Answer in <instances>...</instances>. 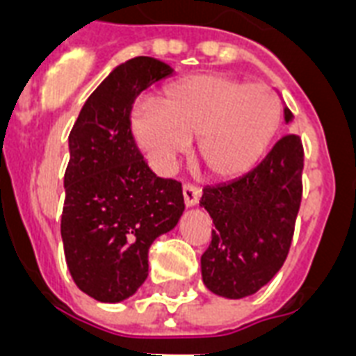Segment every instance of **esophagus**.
Segmentation results:
<instances>
[{
  "label": "esophagus",
  "instance_id": "34e87169",
  "mask_svg": "<svg viewBox=\"0 0 356 356\" xmlns=\"http://www.w3.org/2000/svg\"><path fill=\"white\" fill-rule=\"evenodd\" d=\"M183 197H184V205L194 207L201 197L200 188H195V186H192V184H184V186H183Z\"/></svg>",
  "mask_w": 356,
  "mask_h": 356
}]
</instances>
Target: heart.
Instances as JSON below:
<instances>
[{
  "label": "heart",
  "instance_id": "b5f03b06",
  "mask_svg": "<svg viewBox=\"0 0 356 356\" xmlns=\"http://www.w3.org/2000/svg\"><path fill=\"white\" fill-rule=\"evenodd\" d=\"M281 122V102L268 85L194 75L164 88L159 103L134 108L131 129L156 168H166L195 140V159L209 175L238 177L268 149Z\"/></svg>",
  "mask_w": 356,
  "mask_h": 356
}]
</instances>
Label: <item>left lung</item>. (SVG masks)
<instances>
[{
  "label": "left lung",
  "instance_id": "1",
  "mask_svg": "<svg viewBox=\"0 0 356 356\" xmlns=\"http://www.w3.org/2000/svg\"><path fill=\"white\" fill-rule=\"evenodd\" d=\"M284 120H292L290 108H284ZM303 166L301 136L286 134L251 172L203 188L200 205L214 229L201 254V275L212 293L245 298L281 270L301 205Z\"/></svg>",
  "mask_w": 356,
  "mask_h": 356
}]
</instances>
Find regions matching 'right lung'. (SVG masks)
Returning <instances> with one entry per match:
<instances>
[{
  "label": "right lung",
  "mask_w": 356,
  "mask_h": 356,
  "mask_svg": "<svg viewBox=\"0 0 356 356\" xmlns=\"http://www.w3.org/2000/svg\"><path fill=\"white\" fill-rule=\"evenodd\" d=\"M170 74L151 57L120 64L92 92L70 133L64 257L79 290L102 303H118L142 286L151 243L184 211L181 183L156 177L131 129L134 99Z\"/></svg>",
  "instance_id": "1"
}]
</instances>
